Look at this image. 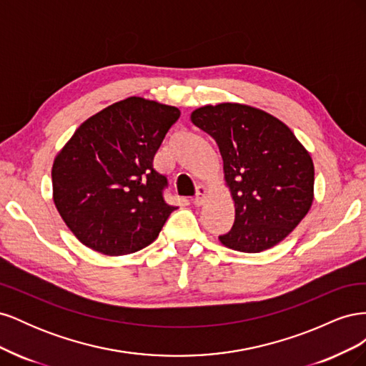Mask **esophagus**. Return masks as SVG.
I'll return each instance as SVG.
<instances>
[{"mask_svg":"<svg viewBox=\"0 0 366 366\" xmlns=\"http://www.w3.org/2000/svg\"><path fill=\"white\" fill-rule=\"evenodd\" d=\"M206 194H207V189L204 186H198L197 189V195L194 198V204L195 206H202L204 203V198H206Z\"/></svg>","mask_w":366,"mask_h":366,"instance_id":"obj_1","label":"esophagus"}]
</instances>
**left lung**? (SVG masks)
Listing matches in <instances>:
<instances>
[{
  "mask_svg": "<svg viewBox=\"0 0 366 366\" xmlns=\"http://www.w3.org/2000/svg\"><path fill=\"white\" fill-rule=\"evenodd\" d=\"M223 157L235 223L221 244L246 253L267 250L289 237L315 198V164L292 129L244 104L204 105L191 114Z\"/></svg>",
  "mask_w": 366,
  "mask_h": 366,
  "instance_id": "obj_1",
  "label": "left lung"
}]
</instances>
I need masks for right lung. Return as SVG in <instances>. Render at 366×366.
I'll use <instances>...</instances> for the list:
<instances>
[{"instance_id": "1", "label": "right lung", "mask_w": 366, "mask_h": 366, "mask_svg": "<svg viewBox=\"0 0 366 366\" xmlns=\"http://www.w3.org/2000/svg\"><path fill=\"white\" fill-rule=\"evenodd\" d=\"M179 117V108L131 96L88 117L58 152L53 202L84 246L120 257L159 237L175 207L152 160Z\"/></svg>"}]
</instances>
